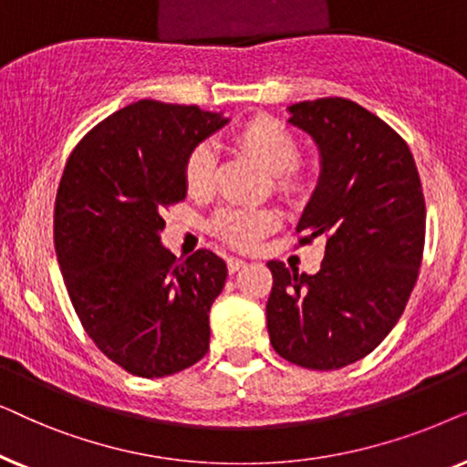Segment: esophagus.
<instances>
[{
	"label": "esophagus",
	"instance_id": "obj_1",
	"mask_svg": "<svg viewBox=\"0 0 467 467\" xmlns=\"http://www.w3.org/2000/svg\"><path fill=\"white\" fill-rule=\"evenodd\" d=\"M226 265H228V273H237L239 269H244V266H245V260L230 256V258L226 260Z\"/></svg>",
	"mask_w": 467,
	"mask_h": 467
}]
</instances>
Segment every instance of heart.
<instances>
[{
    "label": "heart",
    "mask_w": 467,
    "mask_h": 467,
    "mask_svg": "<svg viewBox=\"0 0 467 467\" xmlns=\"http://www.w3.org/2000/svg\"><path fill=\"white\" fill-rule=\"evenodd\" d=\"M234 142L271 172L273 190L284 201L303 202L309 196L312 182L296 166L298 142L282 121L265 115L254 117L234 132ZM213 149L209 145H196L185 158V188L190 194H207L213 185ZM277 222L279 217L271 209L228 207L217 211L211 226H213L215 234H220L230 245L247 250V247L256 245L263 234L271 233L277 226Z\"/></svg>",
    "instance_id": "obj_1"
}]
</instances>
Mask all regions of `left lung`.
<instances>
[{
  "label": "left lung",
  "mask_w": 467,
  "mask_h": 467,
  "mask_svg": "<svg viewBox=\"0 0 467 467\" xmlns=\"http://www.w3.org/2000/svg\"><path fill=\"white\" fill-rule=\"evenodd\" d=\"M288 113L320 151L298 245L320 239L325 260L316 275L266 263V328L290 363L339 369L368 357L401 318L425 247V198L406 140L368 109L318 98Z\"/></svg>",
  "instance_id": "obj_1"
}]
</instances>
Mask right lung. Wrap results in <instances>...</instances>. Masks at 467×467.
<instances>
[{
  "instance_id": "add662e5",
  "label": "right lung",
  "mask_w": 467,
  "mask_h": 467,
  "mask_svg": "<svg viewBox=\"0 0 467 467\" xmlns=\"http://www.w3.org/2000/svg\"><path fill=\"white\" fill-rule=\"evenodd\" d=\"M230 119L139 99L74 147L55 198V252L80 325L113 363L164 378L209 350V309L226 263L209 250L177 260L161 211L183 201L185 158Z\"/></svg>"
}]
</instances>
